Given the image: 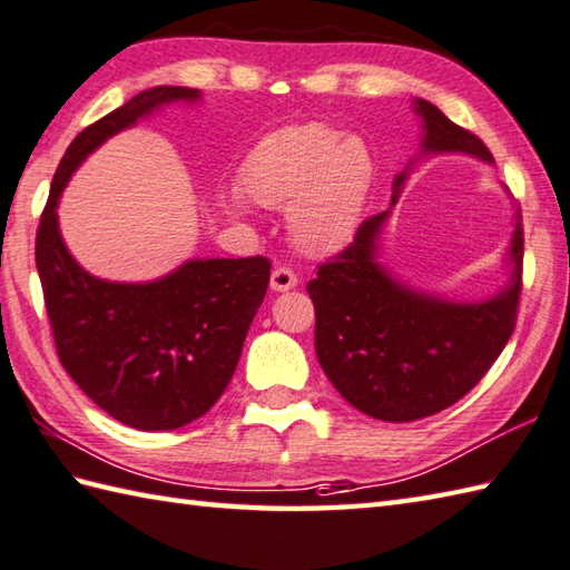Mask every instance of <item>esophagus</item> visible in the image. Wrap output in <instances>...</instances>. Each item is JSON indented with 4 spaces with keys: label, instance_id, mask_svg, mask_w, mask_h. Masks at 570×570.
<instances>
[{
    "label": "esophagus",
    "instance_id": "1",
    "mask_svg": "<svg viewBox=\"0 0 570 570\" xmlns=\"http://www.w3.org/2000/svg\"><path fill=\"white\" fill-rule=\"evenodd\" d=\"M297 285V273L293 268H287V265H281V268H275L271 275V287L275 293H285V289H293Z\"/></svg>",
    "mask_w": 570,
    "mask_h": 570
}]
</instances>
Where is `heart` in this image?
<instances>
[{"label": "heart", "mask_w": 570, "mask_h": 570, "mask_svg": "<svg viewBox=\"0 0 570 570\" xmlns=\"http://www.w3.org/2000/svg\"><path fill=\"white\" fill-rule=\"evenodd\" d=\"M374 181V157L358 137L330 122L287 125L265 135L240 167V187L263 206L289 208V230L302 250L324 255L354 236ZM240 212L238 194L226 196Z\"/></svg>", "instance_id": "obj_1"}]
</instances>
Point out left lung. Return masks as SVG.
<instances>
[{
    "label": "left lung",
    "instance_id": "obj_1",
    "mask_svg": "<svg viewBox=\"0 0 570 570\" xmlns=\"http://www.w3.org/2000/svg\"><path fill=\"white\" fill-rule=\"evenodd\" d=\"M431 153H470L494 161L478 135L417 100ZM405 174L396 179L401 187ZM396 202V196H393ZM389 212L364 218L350 246L320 263L307 283L315 305V350L334 389L354 409L389 423L435 415L470 393L512 336L524 285V226L517 216L512 285L480 305L417 295L374 261Z\"/></svg>",
    "mask_w": 570,
    "mask_h": 570
}]
</instances>
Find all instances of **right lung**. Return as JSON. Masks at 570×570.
Listing matches in <instances>:
<instances>
[{
  "label": "right lung",
  "mask_w": 570,
  "mask_h": 570,
  "mask_svg": "<svg viewBox=\"0 0 570 570\" xmlns=\"http://www.w3.org/2000/svg\"><path fill=\"white\" fill-rule=\"evenodd\" d=\"M199 90L157 86L78 132L53 174L37 228V268L58 358L78 389L137 431H177L226 391L271 283V261H191L165 281L122 285L88 275L66 250L56 204L102 139L161 102Z\"/></svg>",
  "instance_id": "right-lung-1"
}]
</instances>
